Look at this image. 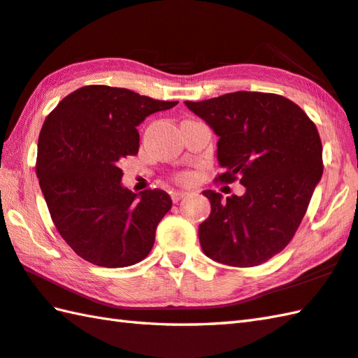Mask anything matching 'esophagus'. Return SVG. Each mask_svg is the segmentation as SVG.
Listing matches in <instances>:
<instances>
[{"label": "esophagus", "mask_w": 358, "mask_h": 358, "mask_svg": "<svg viewBox=\"0 0 358 358\" xmlns=\"http://www.w3.org/2000/svg\"><path fill=\"white\" fill-rule=\"evenodd\" d=\"M171 195H172V200H173V203H178L181 199L185 197V192L183 191H172L171 192Z\"/></svg>", "instance_id": "1"}]
</instances>
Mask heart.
Here are the masks:
<instances>
[{"instance_id": "heart-1", "label": "heart", "mask_w": 358, "mask_h": 358, "mask_svg": "<svg viewBox=\"0 0 358 358\" xmlns=\"http://www.w3.org/2000/svg\"><path fill=\"white\" fill-rule=\"evenodd\" d=\"M187 177H186V175H183V177H180V180H186Z\"/></svg>"}]
</instances>
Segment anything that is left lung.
Returning a JSON list of instances; mask_svg holds the SVG:
<instances>
[{
  "label": "left lung",
  "instance_id": "1",
  "mask_svg": "<svg viewBox=\"0 0 358 358\" xmlns=\"http://www.w3.org/2000/svg\"><path fill=\"white\" fill-rule=\"evenodd\" d=\"M186 107L219 136V181L237 177L243 195L203 191L211 214L200 223L203 253L233 267H255L292 241L323 175L315 124L296 103L271 93L236 91Z\"/></svg>",
  "mask_w": 358,
  "mask_h": 358
}]
</instances>
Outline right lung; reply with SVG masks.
<instances>
[{"instance_id": "obj_1", "label": "right lung", "mask_w": 358, "mask_h": 358, "mask_svg": "<svg viewBox=\"0 0 358 358\" xmlns=\"http://www.w3.org/2000/svg\"><path fill=\"white\" fill-rule=\"evenodd\" d=\"M177 103L88 85L45 119L37 178L55 228L85 261L121 268L150 253L158 223L172 208L171 195L161 189L131 192L121 183L119 164L138 153V125Z\"/></svg>"}]
</instances>
